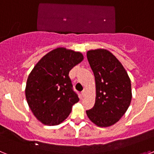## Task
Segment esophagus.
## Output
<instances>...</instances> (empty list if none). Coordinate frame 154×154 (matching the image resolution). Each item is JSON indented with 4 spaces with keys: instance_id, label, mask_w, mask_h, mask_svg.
<instances>
[{
    "instance_id": "esophagus-1",
    "label": "esophagus",
    "mask_w": 154,
    "mask_h": 154,
    "mask_svg": "<svg viewBox=\"0 0 154 154\" xmlns=\"http://www.w3.org/2000/svg\"><path fill=\"white\" fill-rule=\"evenodd\" d=\"M81 94H82V96H85V94H86V90H85V89H84V90L82 92Z\"/></svg>"
}]
</instances>
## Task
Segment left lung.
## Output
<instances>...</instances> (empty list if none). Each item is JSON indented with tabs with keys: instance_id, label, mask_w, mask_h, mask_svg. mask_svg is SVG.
Segmentation results:
<instances>
[{
	"instance_id": "1",
	"label": "left lung",
	"mask_w": 154,
	"mask_h": 154,
	"mask_svg": "<svg viewBox=\"0 0 154 154\" xmlns=\"http://www.w3.org/2000/svg\"><path fill=\"white\" fill-rule=\"evenodd\" d=\"M87 58L95 76L96 96L94 106L86 114L99 127L112 126L131 103L130 79L121 62L108 50H89Z\"/></svg>"
}]
</instances>
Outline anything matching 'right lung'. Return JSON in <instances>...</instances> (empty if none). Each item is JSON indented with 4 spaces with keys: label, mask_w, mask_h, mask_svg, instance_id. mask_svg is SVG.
<instances>
[{
    "label": "right lung",
    "mask_w": 154,
    "mask_h": 154,
    "mask_svg": "<svg viewBox=\"0 0 154 154\" xmlns=\"http://www.w3.org/2000/svg\"><path fill=\"white\" fill-rule=\"evenodd\" d=\"M83 58L79 51L59 47L35 65L27 80L25 96L31 112L42 123L60 124L79 102L69 73Z\"/></svg>",
    "instance_id": "add662e5"
}]
</instances>
